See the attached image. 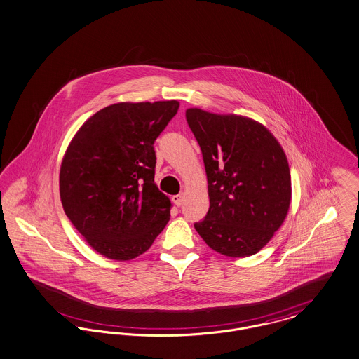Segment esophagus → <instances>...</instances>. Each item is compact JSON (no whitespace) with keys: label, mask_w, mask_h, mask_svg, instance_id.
<instances>
[{"label":"esophagus","mask_w":359,"mask_h":359,"mask_svg":"<svg viewBox=\"0 0 359 359\" xmlns=\"http://www.w3.org/2000/svg\"><path fill=\"white\" fill-rule=\"evenodd\" d=\"M172 203L177 205V207H181L182 205V203H184V196L182 194H175V196H172Z\"/></svg>","instance_id":"esophagus-1"}]
</instances>
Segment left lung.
Masks as SVG:
<instances>
[{"label":"left lung","mask_w":359,"mask_h":359,"mask_svg":"<svg viewBox=\"0 0 359 359\" xmlns=\"http://www.w3.org/2000/svg\"><path fill=\"white\" fill-rule=\"evenodd\" d=\"M187 121L203 154L210 196L196 231L220 255H256L283 224L291 203L282 145L263 123L243 116L191 107Z\"/></svg>","instance_id":"8db88e82"}]
</instances>
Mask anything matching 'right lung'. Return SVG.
<instances>
[{
	"label": "right lung",
	"mask_w": 359,
	"mask_h": 359,
	"mask_svg": "<svg viewBox=\"0 0 359 359\" xmlns=\"http://www.w3.org/2000/svg\"><path fill=\"white\" fill-rule=\"evenodd\" d=\"M178 100L121 102L99 110L73 136L60 168V197L74 229L99 255L132 260L170 220L158 189L154 142Z\"/></svg>",
	"instance_id": "1"
}]
</instances>
